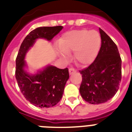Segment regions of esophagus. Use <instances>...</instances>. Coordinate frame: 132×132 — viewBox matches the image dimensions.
<instances>
[{
	"mask_svg": "<svg viewBox=\"0 0 132 132\" xmlns=\"http://www.w3.org/2000/svg\"><path fill=\"white\" fill-rule=\"evenodd\" d=\"M76 72V70H75L74 68H69V73H70V75H72L73 74L74 72Z\"/></svg>",
	"mask_w": 132,
	"mask_h": 132,
	"instance_id": "34e87169",
	"label": "esophagus"
}]
</instances>
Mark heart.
<instances>
[{"mask_svg":"<svg viewBox=\"0 0 132 132\" xmlns=\"http://www.w3.org/2000/svg\"><path fill=\"white\" fill-rule=\"evenodd\" d=\"M61 51L58 55L67 60L68 54L74 52L75 62L81 66L92 63L98 53L101 45V38L95 30H74L64 34L58 42Z\"/></svg>","mask_w":132,"mask_h":132,"instance_id":"1","label":"heart"}]
</instances>
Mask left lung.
<instances>
[{
  "label": "left lung",
  "instance_id": "left-lung-1",
  "mask_svg": "<svg viewBox=\"0 0 132 132\" xmlns=\"http://www.w3.org/2000/svg\"><path fill=\"white\" fill-rule=\"evenodd\" d=\"M101 46L96 59L80 70L82 81L79 92L91 104L107 102L114 96L121 81V59L112 40L99 28Z\"/></svg>",
  "mask_w": 132,
  "mask_h": 132
}]
</instances>
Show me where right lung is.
<instances>
[{"mask_svg":"<svg viewBox=\"0 0 132 132\" xmlns=\"http://www.w3.org/2000/svg\"><path fill=\"white\" fill-rule=\"evenodd\" d=\"M62 29V26L37 28L26 36L20 47L15 60V78L22 94L35 106L51 108L60 102L69 72L67 68L60 69L48 65L36 74H30L25 70L26 54L38 39L51 41Z\"/></svg>","mask_w":132,"mask_h":132,"instance_id":"1","label":"right lung"}]
</instances>
